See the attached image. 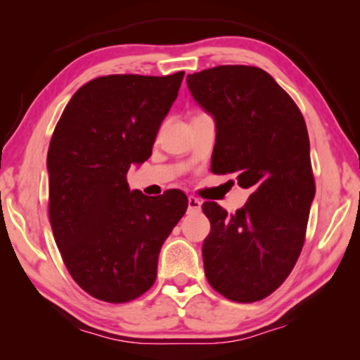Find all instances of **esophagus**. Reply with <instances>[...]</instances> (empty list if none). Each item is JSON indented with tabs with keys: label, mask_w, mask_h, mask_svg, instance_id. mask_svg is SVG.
<instances>
[{
	"label": "esophagus",
	"mask_w": 360,
	"mask_h": 360,
	"mask_svg": "<svg viewBox=\"0 0 360 360\" xmlns=\"http://www.w3.org/2000/svg\"><path fill=\"white\" fill-rule=\"evenodd\" d=\"M201 210V200L196 196H188V211H200Z\"/></svg>",
	"instance_id": "esophagus-1"
}]
</instances>
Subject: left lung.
<instances>
[{
	"mask_svg": "<svg viewBox=\"0 0 360 360\" xmlns=\"http://www.w3.org/2000/svg\"><path fill=\"white\" fill-rule=\"evenodd\" d=\"M186 85L216 121L211 172L252 191L234 214L203 203L211 223L205 275L228 300L259 302L285 282L304 243L316 191L307 124L262 68L219 65L188 75Z\"/></svg>",
	"mask_w": 360,
	"mask_h": 360,
	"instance_id": "1",
	"label": "left lung"
}]
</instances>
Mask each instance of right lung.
Returning <instances> with one entry per match:
<instances>
[{
  "label": "right lung",
  "instance_id": "right-lung-1",
  "mask_svg": "<svg viewBox=\"0 0 360 360\" xmlns=\"http://www.w3.org/2000/svg\"><path fill=\"white\" fill-rule=\"evenodd\" d=\"M184 72L108 75L77 90L47 152L49 219L72 278L88 295L126 303L155 282L162 244L188 200L129 190L127 170L152 154Z\"/></svg>",
  "mask_w": 360,
  "mask_h": 360
}]
</instances>
